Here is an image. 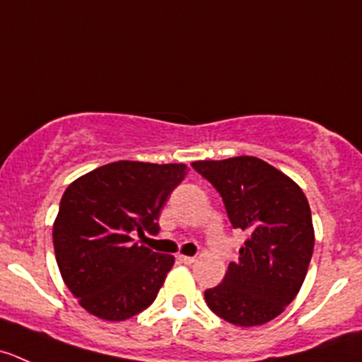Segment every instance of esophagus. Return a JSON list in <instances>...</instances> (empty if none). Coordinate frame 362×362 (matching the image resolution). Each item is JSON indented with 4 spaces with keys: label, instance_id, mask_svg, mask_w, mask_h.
<instances>
[{
    "label": "esophagus",
    "instance_id": "obj_1",
    "mask_svg": "<svg viewBox=\"0 0 362 362\" xmlns=\"http://www.w3.org/2000/svg\"><path fill=\"white\" fill-rule=\"evenodd\" d=\"M178 259H180L182 263H185V265H191V263L196 262L194 256H185V255H180L178 256Z\"/></svg>",
    "mask_w": 362,
    "mask_h": 362
}]
</instances>
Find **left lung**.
I'll return each mask as SVG.
<instances>
[{
    "mask_svg": "<svg viewBox=\"0 0 362 362\" xmlns=\"http://www.w3.org/2000/svg\"><path fill=\"white\" fill-rule=\"evenodd\" d=\"M192 168L221 194L231 226L247 235L223 283L205 290L206 306L238 327L274 320L299 293L313 255L303 189L258 157L196 160Z\"/></svg>",
    "mask_w": 362,
    "mask_h": 362,
    "instance_id": "8db88e82",
    "label": "left lung"
}]
</instances>
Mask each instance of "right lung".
Returning a JSON list of instances; mask_svg holds the SVG:
<instances>
[{"label":"right lung","instance_id":"1","mask_svg":"<svg viewBox=\"0 0 362 362\" xmlns=\"http://www.w3.org/2000/svg\"><path fill=\"white\" fill-rule=\"evenodd\" d=\"M185 171V164L118 160L83 175L63 192L52 224L56 263L88 313L122 322L156 300L175 258L132 235L159 231L160 210Z\"/></svg>","mask_w":362,"mask_h":362}]
</instances>
